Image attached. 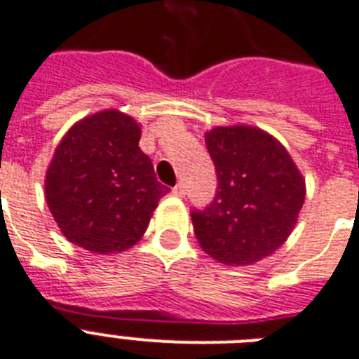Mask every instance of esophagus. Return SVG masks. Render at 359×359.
<instances>
[{
  "label": "esophagus",
  "mask_w": 359,
  "mask_h": 359,
  "mask_svg": "<svg viewBox=\"0 0 359 359\" xmlns=\"http://www.w3.org/2000/svg\"><path fill=\"white\" fill-rule=\"evenodd\" d=\"M172 192H174V196L183 198L185 196V185H183V183H177V185L172 189Z\"/></svg>",
  "instance_id": "esophagus-1"
}]
</instances>
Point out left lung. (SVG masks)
Segmentation results:
<instances>
[{
  "instance_id": "1",
  "label": "left lung",
  "mask_w": 359,
  "mask_h": 359,
  "mask_svg": "<svg viewBox=\"0 0 359 359\" xmlns=\"http://www.w3.org/2000/svg\"><path fill=\"white\" fill-rule=\"evenodd\" d=\"M218 191L192 211L201 250L227 266H250L279 250L297 224L306 196L303 174L283 144L248 124L205 132Z\"/></svg>"
}]
</instances>
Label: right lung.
Segmentation results:
<instances>
[{"label": "right lung", "mask_w": 359, "mask_h": 359, "mask_svg": "<svg viewBox=\"0 0 359 359\" xmlns=\"http://www.w3.org/2000/svg\"><path fill=\"white\" fill-rule=\"evenodd\" d=\"M141 124L119 109L80 119L56 147L46 174V200L69 242L121 253L144 235L168 192L139 148Z\"/></svg>", "instance_id": "add662e5"}]
</instances>
